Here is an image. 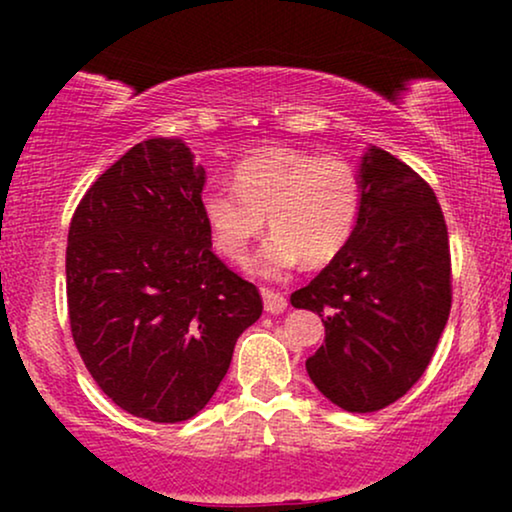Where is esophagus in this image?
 Returning a JSON list of instances; mask_svg holds the SVG:
<instances>
[{"instance_id": "esophagus-1", "label": "esophagus", "mask_w": 512, "mask_h": 512, "mask_svg": "<svg viewBox=\"0 0 512 512\" xmlns=\"http://www.w3.org/2000/svg\"><path fill=\"white\" fill-rule=\"evenodd\" d=\"M263 293V305H265V312L270 314H279L286 310V305H289V300L282 293L275 291V289H261Z\"/></svg>"}]
</instances>
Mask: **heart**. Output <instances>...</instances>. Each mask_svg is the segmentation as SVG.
I'll return each mask as SVG.
<instances>
[{
  "instance_id": "obj_1",
  "label": "heart",
  "mask_w": 512,
  "mask_h": 512,
  "mask_svg": "<svg viewBox=\"0 0 512 512\" xmlns=\"http://www.w3.org/2000/svg\"><path fill=\"white\" fill-rule=\"evenodd\" d=\"M233 179L235 188H207L200 200L214 247L228 261H247L265 216L272 237L254 261L265 275L300 261L326 265L347 247L361 209V179L347 158L272 146L242 158Z\"/></svg>"
}]
</instances>
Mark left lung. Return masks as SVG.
<instances>
[{"instance_id": "obj_1", "label": "left lung", "mask_w": 512, "mask_h": 512, "mask_svg": "<svg viewBox=\"0 0 512 512\" xmlns=\"http://www.w3.org/2000/svg\"><path fill=\"white\" fill-rule=\"evenodd\" d=\"M347 247L291 305L317 312L326 338L305 363L328 401L375 412L408 394L452 307L450 240L436 193L403 160L370 146Z\"/></svg>"}]
</instances>
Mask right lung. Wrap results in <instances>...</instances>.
<instances>
[{
  "mask_svg": "<svg viewBox=\"0 0 512 512\" xmlns=\"http://www.w3.org/2000/svg\"><path fill=\"white\" fill-rule=\"evenodd\" d=\"M205 167L181 139L132 146L88 188L69 223L74 345L130 415L177 424L205 408L261 293L212 251Z\"/></svg>",
  "mask_w": 512,
  "mask_h": 512,
  "instance_id": "obj_1",
  "label": "right lung"
}]
</instances>
